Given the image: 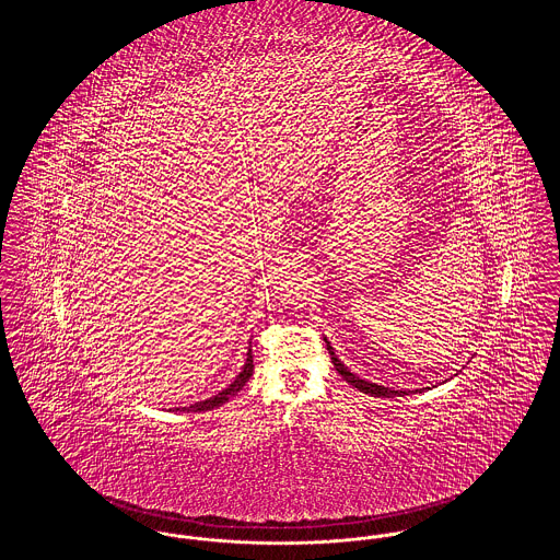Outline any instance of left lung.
Wrapping results in <instances>:
<instances>
[{"label":"left lung","instance_id":"8db88e82","mask_svg":"<svg viewBox=\"0 0 560 560\" xmlns=\"http://www.w3.org/2000/svg\"><path fill=\"white\" fill-rule=\"evenodd\" d=\"M325 342H327V340H325ZM327 350H329V354H331V363H334L336 372L340 373V375L347 380L348 384H352L354 388H359L361 393H365V395H372V397H400V395H407L405 390H393V388H386V386H377V384H373V382H365V380L357 377L354 373H350V370L340 363V359L334 354V348H331L329 342H327Z\"/></svg>","mask_w":560,"mask_h":560}]
</instances>
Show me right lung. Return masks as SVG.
Instances as JSON below:
<instances>
[{
    "label": "right lung",
    "instance_id": "1",
    "mask_svg": "<svg viewBox=\"0 0 560 560\" xmlns=\"http://www.w3.org/2000/svg\"><path fill=\"white\" fill-rule=\"evenodd\" d=\"M252 373H254V359H252V350H247V359H245V365H243V370H241L240 375H237V380H235L229 388H224L222 393H218L212 399L201 400V402L190 405L187 411H206V409H213V407L226 402L233 395L240 393L241 388L245 386V382L252 377Z\"/></svg>",
    "mask_w": 560,
    "mask_h": 560
}]
</instances>
